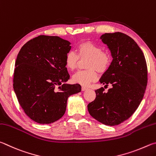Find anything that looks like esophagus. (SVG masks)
<instances>
[{"label":"esophagus","mask_w":156,"mask_h":156,"mask_svg":"<svg viewBox=\"0 0 156 156\" xmlns=\"http://www.w3.org/2000/svg\"><path fill=\"white\" fill-rule=\"evenodd\" d=\"M88 88H86V87H82V88H81V90L82 91H86V90H88Z\"/></svg>","instance_id":"esophagus-1"}]
</instances>
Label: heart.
I'll return each instance as SVG.
<instances>
[{
    "label": "heart",
    "instance_id": "heart-1",
    "mask_svg": "<svg viewBox=\"0 0 156 156\" xmlns=\"http://www.w3.org/2000/svg\"><path fill=\"white\" fill-rule=\"evenodd\" d=\"M88 58L86 70H80L74 74L72 81L74 83L87 86L92 81L97 80V73H103L108 69L111 62L110 54L102 51L99 45L90 42L81 43L76 48V54L70 51L66 55L64 59L65 66L69 70L75 69L78 59Z\"/></svg>",
    "mask_w": 156,
    "mask_h": 156
}]
</instances>
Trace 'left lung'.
Masks as SVG:
<instances>
[{
  "mask_svg": "<svg viewBox=\"0 0 156 156\" xmlns=\"http://www.w3.org/2000/svg\"><path fill=\"white\" fill-rule=\"evenodd\" d=\"M100 39L108 46L113 59L99 81L112 87L107 92L103 88L96 90V99L88 105V110L97 121L114 126L129 119L143 100L147 83V63L140 48L127 35L105 34Z\"/></svg>",
  "mask_w": 156,
  "mask_h": 156,
  "instance_id": "left-lung-1",
  "label": "left lung"
}]
</instances>
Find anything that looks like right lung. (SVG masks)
<instances>
[{"mask_svg": "<svg viewBox=\"0 0 156 156\" xmlns=\"http://www.w3.org/2000/svg\"><path fill=\"white\" fill-rule=\"evenodd\" d=\"M70 49V42L58 36L39 35L18 54L13 90L24 112L37 123L61 119L68 98L81 90L80 84L66 83L70 75L64 59Z\"/></svg>", "mask_w": 156, "mask_h": 156, "instance_id": "right-lung-1", "label": "right lung"}]
</instances>
